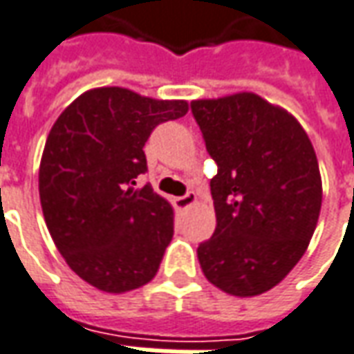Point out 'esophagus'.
Instances as JSON below:
<instances>
[{
    "instance_id": "1",
    "label": "esophagus",
    "mask_w": 354,
    "mask_h": 354,
    "mask_svg": "<svg viewBox=\"0 0 354 354\" xmlns=\"http://www.w3.org/2000/svg\"><path fill=\"white\" fill-rule=\"evenodd\" d=\"M196 194L194 192H187L185 196H179L175 198V205L179 207V209H187V207H190V205L196 204Z\"/></svg>"
}]
</instances>
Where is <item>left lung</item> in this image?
I'll use <instances>...</instances> for the list:
<instances>
[{"label":"left lung","mask_w":354,"mask_h":354,"mask_svg":"<svg viewBox=\"0 0 354 354\" xmlns=\"http://www.w3.org/2000/svg\"><path fill=\"white\" fill-rule=\"evenodd\" d=\"M217 162V227L198 245L205 278L236 297L280 284L309 248L322 179L309 135L282 106L252 91L190 102Z\"/></svg>","instance_id":"1"}]
</instances>
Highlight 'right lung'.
<instances>
[{
    "instance_id": "right-lung-1",
    "label": "right lung",
    "mask_w": 354,
    "mask_h": 354,
    "mask_svg": "<svg viewBox=\"0 0 354 354\" xmlns=\"http://www.w3.org/2000/svg\"><path fill=\"white\" fill-rule=\"evenodd\" d=\"M189 112L181 99L95 87L62 110L39 162V202L57 250L77 277L125 293L156 277L173 238V207L150 185L145 142L162 122Z\"/></svg>"
}]
</instances>
